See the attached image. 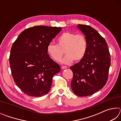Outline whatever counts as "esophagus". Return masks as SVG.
I'll return each instance as SVG.
<instances>
[{
    "label": "esophagus",
    "mask_w": 121,
    "mask_h": 121,
    "mask_svg": "<svg viewBox=\"0 0 121 121\" xmlns=\"http://www.w3.org/2000/svg\"><path fill=\"white\" fill-rule=\"evenodd\" d=\"M61 68L63 69H65L67 68V67L66 66H65V65H63V66L61 67Z\"/></svg>",
    "instance_id": "obj_1"
}]
</instances>
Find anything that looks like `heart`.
Segmentation results:
<instances>
[{"mask_svg": "<svg viewBox=\"0 0 121 121\" xmlns=\"http://www.w3.org/2000/svg\"><path fill=\"white\" fill-rule=\"evenodd\" d=\"M57 45L49 44L47 52L51 58L58 62L62 58L64 52L66 54L61 62L69 64L74 60L79 61L85 56L87 48L86 38L83 34L75 32H65L57 39Z\"/></svg>", "mask_w": 121, "mask_h": 121, "instance_id": "b5f03b06", "label": "heart"}]
</instances>
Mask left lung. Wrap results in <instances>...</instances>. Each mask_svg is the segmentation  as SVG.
I'll list each match as a JSON object with an SVG mask.
<instances>
[{
  "label": "left lung",
  "mask_w": 121,
  "mask_h": 121,
  "mask_svg": "<svg viewBox=\"0 0 121 121\" xmlns=\"http://www.w3.org/2000/svg\"><path fill=\"white\" fill-rule=\"evenodd\" d=\"M86 38L85 56L70 67L73 73L71 87L76 95L85 97L101 89L107 83L110 65V55L107 42L91 26L78 24Z\"/></svg>",
  "instance_id": "obj_1"
}]
</instances>
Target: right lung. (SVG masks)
<instances>
[{
    "instance_id": "obj_1",
    "label": "right lung",
    "mask_w": 121,
    "mask_h": 121,
    "mask_svg": "<svg viewBox=\"0 0 121 121\" xmlns=\"http://www.w3.org/2000/svg\"><path fill=\"white\" fill-rule=\"evenodd\" d=\"M62 28L35 26L26 29L12 45L9 65L14 82L26 95L42 97L51 89L60 67L50 58L47 46Z\"/></svg>"
}]
</instances>
